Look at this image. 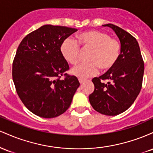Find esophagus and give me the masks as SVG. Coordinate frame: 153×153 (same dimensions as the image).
<instances>
[{
	"instance_id": "34e87169",
	"label": "esophagus",
	"mask_w": 153,
	"mask_h": 153,
	"mask_svg": "<svg viewBox=\"0 0 153 153\" xmlns=\"http://www.w3.org/2000/svg\"><path fill=\"white\" fill-rule=\"evenodd\" d=\"M78 80H79V82H80V84L83 83V82H85V80H84V79H82V78H79Z\"/></svg>"
}]
</instances>
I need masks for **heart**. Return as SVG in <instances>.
Masks as SVG:
<instances>
[{
	"instance_id": "1",
	"label": "heart",
	"mask_w": 153,
	"mask_h": 153,
	"mask_svg": "<svg viewBox=\"0 0 153 153\" xmlns=\"http://www.w3.org/2000/svg\"><path fill=\"white\" fill-rule=\"evenodd\" d=\"M79 43L85 49L92 52L88 63H80L71 69V73L80 78L94 76L99 72L111 69L117 63L120 54L121 46L116 39L111 38L106 33L100 31H88L78 36ZM62 56L68 62L75 64L78 61L80 47L78 43L71 39H66L60 47Z\"/></svg>"
}]
</instances>
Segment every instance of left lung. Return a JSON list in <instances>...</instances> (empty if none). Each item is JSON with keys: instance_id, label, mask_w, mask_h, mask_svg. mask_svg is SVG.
I'll list each match as a JSON object with an SVG mask.
<instances>
[{"instance_id": "1", "label": "left lung", "mask_w": 153, "mask_h": 153, "mask_svg": "<svg viewBox=\"0 0 153 153\" xmlns=\"http://www.w3.org/2000/svg\"><path fill=\"white\" fill-rule=\"evenodd\" d=\"M103 26H108L116 33L121 43V52L111 69L93 78L95 88L89 96V101L100 114L116 116L127 110L137 97L143 85L145 67L140 46L134 36L114 24Z\"/></svg>"}]
</instances>
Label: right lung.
<instances>
[{
    "mask_svg": "<svg viewBox=\"0 0 153 153\" xmlns=\"http://www.w3.org/2000/svg\"><path fill=\"white\" fill-rule=\"evenodd\" d=\"M77 31L47 24L26 36L17 49L12 68L13 80L24 106L35 115L54 118L71 106L80 82L74 75L65 73L69 65L60 47ZM63 74L67 77L61 80Z\"/></svg>",
    "mask_w": 153,
    "mask_h": 153,
    "instance_id": "add662e5",
    "label": "right lung"
}]
</instances>
